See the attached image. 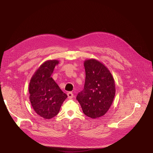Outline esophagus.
Masks as SVG:
<instances>
[{"mask_svg":"<svg viewBox=\"0 0 153 153\" xmlns=\"http://www.w3.org/2000/svg\"><path fill=\"white\" fill-rule=\"evenodd\" d=\"M67 95H68V99H72V97H74V95H73V94H72V92H68V93L67 94Z\"/></svg>","mask_w":153,"mask_h":153,"instance_id":"1","label":"esophagus"}]
</instances>
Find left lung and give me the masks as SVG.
I'll return each instance as SVG.
<instances>
[{"instance_id":"obj_1","label":"left lung","mask_w":153,"mask_h":153,"mask_svg":"<svg viewBox=\"0 0 153 153\" xmlns=\"http://www.w3.org/2000/svg\"><path fill=\"white\" fill-rule=\"evenodd\" d=\"M84 66V89L76 99L84 114L96 119L105 115L113 103L116 91L115 81L109 69L97 59H86Z\"/></svg>"}]
</instances>
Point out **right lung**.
I'll return each instance as SVG.
<instances>
[{"label":"right lung","mask_w":153,"mask_h":153,"mask_svg":"<svg viewBox=\"0 0 153 153\" xmlns=\"http://www.w3.org/2000/svg\"><path fill=\"white\" fill-rule=\"evenodd\" d=\"M56 59L44 62L35 72L29 83L30 101L36 113L45 119L58 115L63 102L68 97L51 77Z\"/></svg>","instance_id":"right-lung-1"}]
</instances>
